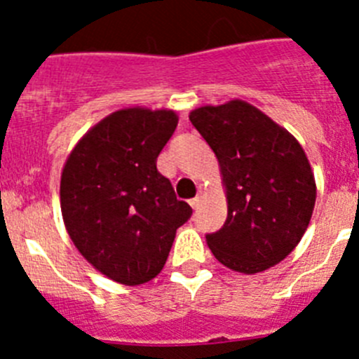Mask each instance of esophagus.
Listing matches in <instances>:
<instances>
[{
  "label": "esophagus",
  "instance_id": "34e87169",
  "mask_svg": "<svg viewBox=\"0 0 359 359\" xmlns=\"http://www.w3.org/2000/svg\"><path fill=\"white\" fill-rule=\"evenodd\" d=\"M199 203H201V194H198V196H196V198L190 199V207H192L196 210V208L199 207Z\"/></svg>",
  "mask_w": 359,
  "mask_h": 359
}]
</instances>
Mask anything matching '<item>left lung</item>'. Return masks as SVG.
Returning a JSON list of instances; mask_svg holds the SVG:
<instances>
[{
  "label": "left lung",
  "instance_id": "obj_1",
  "mask_svg": "<svg viewBox=\"0 0 359 359\" xmlns=\"http://www.w3.org/2000/svg\"><path fill=\"white\" fill-rule=\"evenodd\" d=\"M189 118L215 152L226 187V221L207 233L208 248L241 273L278 264L300 243L315 208V176L304 149L243 100L199 107Z\"/></svg>",
  "mask_w": 359,
  "mask_h": 359
}]
</instances>
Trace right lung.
Wrapping results in <instances>:
<instances>
[{
  "label": "right lung",
  "instance_id": "add662e5",
  "mask_svg": "<svg viewBox=\"0 0 359 359\" xmlns=\"http://www.w3.org/2000/svg\"><path fill=\"white\" fill-rule=\"evenodd\" d=\"M177 126L174 111L120 109L82 136L61 176V210L90 264L126 286L156 277L192 208L156 160Z\"/></svg>",
  "mask_w": 359,
  "mask_h": 359
}]
</instances>
